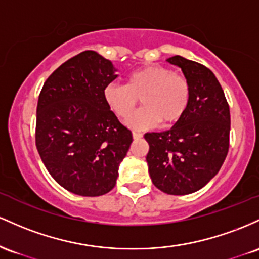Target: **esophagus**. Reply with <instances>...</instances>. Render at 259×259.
I'll return each mask as SVG.
<instances>
[{
	"instance_id": "1",
	"label": "esophagus",
	"mask_w": 259,
	"mask_h": 259,
	"mask_svg": "<svg viewBox=\"0 0 259 259\" xmlns=\"http://www.w3.org/2000/svg\"><path fill=\"white\" fill-rule=\"evenodd\" d=\"M132 136H133V139H141L142 137H143V135L139 132H133Z\"/></svg>"
}]
</instances>
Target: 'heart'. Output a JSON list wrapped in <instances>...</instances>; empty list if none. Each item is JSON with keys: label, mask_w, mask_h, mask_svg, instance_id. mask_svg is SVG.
Masks as SVG:
<instances>
[{"label": "heart", "mask_w": 259, "mask_h": 259, "mask_svg": "<svg viewBox=\"0 0 259 259\" xmlns=\"http://www.w3.org/2000/svg\"><path fill=\"white\" fill-rule=\"evenodd\" d=\"M105 104L120 118H128L138 105L144 107L128 120L132 128L142 130L159 122L172 127L184 118L191 101V87L184 75L164 66H144L127 77L126 85L110 83L104 88Z\"/></svg>", "instance_id": "b5f03b06"}]
</instances>
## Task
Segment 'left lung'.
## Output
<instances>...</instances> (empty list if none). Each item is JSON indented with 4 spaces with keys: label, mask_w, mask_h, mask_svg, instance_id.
I'll return each instance as SVG.
<instances>
[{
    "label": "left lung",
    "mask_w": 259,
    "mask_h": 259,
    "mask_svg": "<svg viewBox=\"0 0 259 259\" xmlns=\"http://www.w3.org/2000/svg\"><path fill=\"white\" fill-rule=\"evenodd\" d=\"M191 87L187 112L165 132L145 133L147 162L156 188L172 196L196 192L219 172L230 144V109L210 69L196 61L174 56Z\"/></svg>",
    "instance_id": "8db88e82"
}]
</instances>
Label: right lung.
Listing matches in <instances>:
<instances>
[{"label": "right lung", "mask_w": 259, "mask_h": 259, "mask_svg": "<svg viewBox=\"0 0 259 259\" xmlns=\"http://www.w3.org/2000/svg\"><path fill=\"white\" fill-rule=\"evenodd\" d=\"M111 61L87 50L62 63L44 83L36 107L35 144L55 181L83 197L112 190L132 132L104 101L116 79Z\"/></svg>", "instance_id": "1"}]
</instances>
